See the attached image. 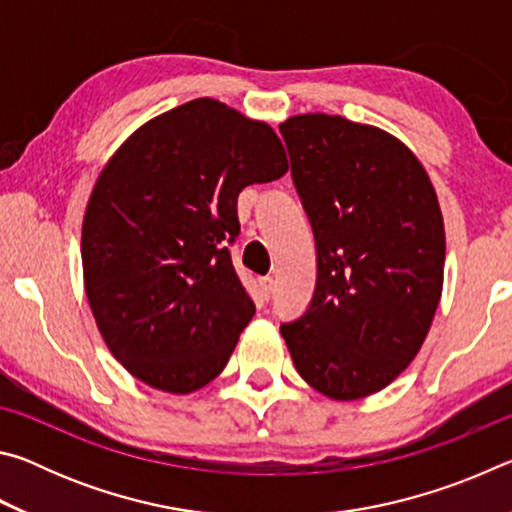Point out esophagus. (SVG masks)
Masks as SVG:
<instances>
[{"instance_id": "obj_1", "label": "esophagus", "mask_w": 512, "mask_h": 512, "mask_svg": "<svg viewBox=\"0 0 512 512\" xmlns=\"http://www.w3.org/2000/svg\"><path fill=\"white\" fill-rule=\"evenodd\" d=\"M259 287H262L266 298H271V293L275 289V280H273V277H262V280H259Z\"/></svg>"}]
</instances>
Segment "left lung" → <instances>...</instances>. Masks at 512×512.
Instances as JSON below:
<instances>
[{
  "label": "left lung",
  "instance_id": "left-lung-1",
  "mask_svg": "<svg viewBox=\"0 0 512 512\" xmlns=\"http://www.w3.org/2000/svg\"><path fill=\"white\" fill-rule=\"evenodd\" d=\"M316 239V289L280 332L332 400L386 388L415 359L443 291L445 228L418 158L375 126L300 115L280 126Z\"/></svg>",
  "mask_w": 512,
  "mask_h": 512
}]
</instances>
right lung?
<instances>
[{"mask_svg":"<svg viewBox=\"0 0 512 512\" xmlns=\"http://www.w3.org/2000/svg\"><path fill=\"white\" fill-rule=\"evenodd\" d=\"M280 137L221 101L194 99L115 153L85 210V293L133 377L192 393L219 375L255 302L232 266L237 198L287 173Z\"/></svg>","mask_w":512,"mask_h":512,"instance_id":"add662e5","label":"right lung"}]
</instances>
